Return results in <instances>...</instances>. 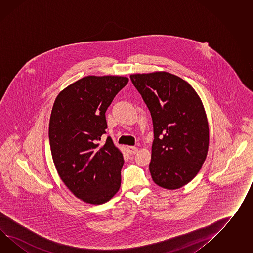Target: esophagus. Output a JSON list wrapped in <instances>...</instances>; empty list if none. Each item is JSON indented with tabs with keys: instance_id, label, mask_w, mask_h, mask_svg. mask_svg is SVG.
<instances>
[{
	"instance_id": "1",
	"label": "esophagus",
	"mask_w": 253,
	"mask_h": 253,
	"mask_svg": "<svg viewBox=\"0 0 253 253\" xmlns=\"http://www.w3.org/2000/svg\"><path fill=\"white\" fill-rule=\"evenodd\" d=\"M128 151L130 154H135L138 152V148L135 146H128Z\"/></svg>"
}]
</instances>
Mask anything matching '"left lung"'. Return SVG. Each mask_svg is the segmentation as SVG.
I'll list each match as a JSON object with an SVG mask.
<instances>
[{
  "label": "left lung",
  "mask_w": 253,
  "mask_h": 253,
  "mask_svg": "<svg viewBox=\"0 0 253 253\" xmlns=\"http://www.w3.org/2000/svg\"><path fill=\"white\" fill-rule=\"evenodd\" d=\"M129 77L154 124L152 178L163 188L178 189L197 175L207 158L210 129L203 103L175 75L157 71Z\"/></svg>",
  "instance_id": "8db88e82"
}]
</instances>
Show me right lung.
<instances>
[{
	"instance_id": "1",
	"label": "right lung",
	"mask_w": 253,
	"mask_h": 253,
	"mask_svg": "<svg viewBox=\"0 0 253 253\" xmlns=\"http://www.w3.org/2000/svg\"><path fill=\"white\" fill-rule=\"evenodd\" d=\"M129 79L87 76L56 97L49 121L50 148L60 178L76 197L92 205L106 203L119 191L122 152L106 133L105 112Z\"/></svg>"
}]
</instances>
